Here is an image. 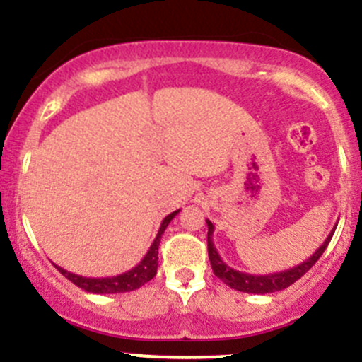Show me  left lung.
<instances>
[{"mask_svg":"<svg viewBox=\"0 0 362 362\" xmlns=\"http://www.w3.org/2000/svg\"><path fill=\"white\" fill-rule=\"evenodd\" d=\"M206 226H209V233H206V244H209V259L210 265H212L214 274L228 285L230 288L238 290V292L245 293H259V296H265V293H274L279 290L288 288L290 285L297 281V279L303 278L308 270L317 263V259L324 255L325 247L331 242L332 235H334L336 226L332 228L331 233L327 235V238L324 240V244L313 252L308 259H304L299 265L292 267V269L281 270V272H274V274H265V276H256V274H247V272H240V270H235L228 265L226 262H223V258L217 252L216 245H214V224L206 219Z\"/></svg>","mask_w":362,"mask_h":362,"instance_id":"left-lung-1","label":"left lung"}]
</instances>
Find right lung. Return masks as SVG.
I'll use <instances>...</instances> for the list:
<instances>
[{"instance_id":"right-lung-1","label":"right lung","mask_w":362,"mask_h":362,"mask_svg":"<svg viewBox=\"0 0 362 362\" xmlns=\"http://www.w3.org/2000/svg\"><path fill=\"white\" fill-rule=\"evenodd\" d=\"M180 210H175L170 216H166L160 223L159 231H157L156 240L152 242L150 249L146 251V255L143 256L141 262L136 267H132L127 272H122L118 276H110V278H84V276H77L74 272L62 269V267L54 265L56 269L65 276L66 279L77 285L79 288H83L84 292L90 293H124V292H132V290H138L139 286H143L145 283H148L150 279H153V276L157 274V265H159V244L160 237H163L164 230L168 228V224L171 223L177 214Z\"/></svg>"}]
</instances>
